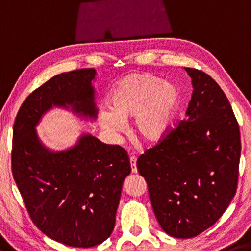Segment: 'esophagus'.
I'll return each mask as SVG.
<instances>
[{"mask_svg":"<svg viewBox=\"0 0 251 251\" xmlns=\"http://www.w3.org/2000/svg\"><path fill=\"white\" fill-rule=\"evenodd\" d=\"M129 162L130 166H132V172L137 173V168H136V157L134 155H129Z\"/></svg>","mask_w":251,"mask_h":251,"instance_id":"esophagus-1","label":"esophagus"}]
</instances>
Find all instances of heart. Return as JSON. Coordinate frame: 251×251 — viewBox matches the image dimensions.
<instances>
[{"label": "heart", "instance_id": "b5f03b06", "mask_svg": "<svg viewBox=\"0 0 251 251\" xmlns=\"http://www.w3.org/2000/svg\"><path fill=\"white\" fill-rule=\"evenodd\" d=\"M180 93L170 82L151 73H132L116 82L109 95V108L98 111V124L111 135L126 128L134 117V130L149 143L158 142L168 132Z\"/></svg>", "mask_w": 251, "mask_h": 251}]
</instances>
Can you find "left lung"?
Masks as SVG:
<instances>
[{"label":"left lung","instance_id":"left-lung-1","mask_svg":"<svg viewBox=\"0 0 251 251\" xmlns=\"http://www.w3.org/2000/svg\"><path fill=\"white\" fill-rule=\"evenodd\" d=\"M193 93L186 118L137 160L158 224L188 239L217 222L236 194L241 152L239 125L220 86L184 68Z\"/></svg>","mask_w":251,"mask_h":251}]
</instances>
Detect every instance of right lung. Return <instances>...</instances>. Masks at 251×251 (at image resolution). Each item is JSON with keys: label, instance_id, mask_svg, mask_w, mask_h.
Instances as JSON below:
<instances>
[{"label": "right lung", "instance_id": "1", "mask_svg": "<svg viewBox=\"0 0 251 251\" xmlns=\"http://www.w3.org/2000/svg\"><path fill=\"white\" fill-rule=\"evenodd\" d=\"M94 68L54 75L23 101L13 127L12 172L33 224L51 239L89 248L113 232L122 186L130 173L126 151L90 134L66 151H50L35 127L52 107L96 118Z\"/></svg>", "mask_w": 251, "mask_h": 251}]
</instances>
